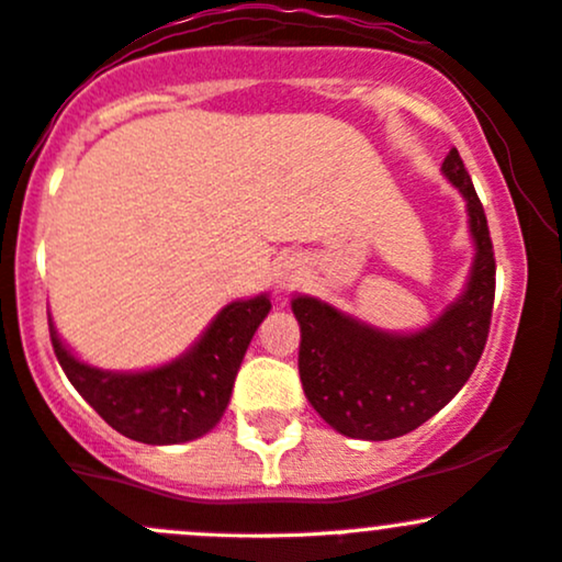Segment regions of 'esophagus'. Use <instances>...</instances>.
<instances>
[{
	"label": "esophagus",
	"mask_w": 562,
	"mask_h": 562,
	"mask_svg": "<svg viewBox=\"0 0 562 562\" xmlns=\"http://www.w3.org/2000/svg\"><path fill=\"white\" fill-rule=\"evenodd\" d=\"M305 279V270L303 265H300V259L294 257H286L281 259L279 268H276V292L286 294L292 292V289H297L300 283Z\"/></svg>",
	"instance_id": "obj_1"
}]
</instances>
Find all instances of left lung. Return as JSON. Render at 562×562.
I'll return each mask as SVG.
<instances>
[{
  "label": "left lung",
  "mask_w": 562,
  "mask_h": 562,
  "mask_svg": "<svg viewBox=\"0 0 562 562\" xmlns=\"http://www.w3.org/2000/svg\"><path fill=\"white\" fill-rule=\"evenodd\" d=\"M442 173L467 201L474 259L463 292L434 322L389 331L311 294L292 297L305 396L342 437L383 442L415 431L463 389L485 348L496 297L491 233L458 149Z\"/></svg>",
  "instance_id": "1"
}]
</instances>
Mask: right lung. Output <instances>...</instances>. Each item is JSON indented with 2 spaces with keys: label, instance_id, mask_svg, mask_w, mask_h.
Listing matches in <instances>:
<instances>
[{
  "label": "right lung",
  "instance_id": "1",
  "mask_svg": "<svg viewBox=\"0 0 562 562\" xmlns=\"http://www.w3.org/2000/svg\"><path fill=\"white\" fill-rule=\"evenodd\" d=\"M268 313L265 292L233 300L184 353L134 372L101 370L82 361L61 340L53 318L50 340L66 378L114 431L144 445H179L220 424L246 348Z\"/></svg>",
  "mask_w": 562,
  "mask_h": 562
}]
</instances>
